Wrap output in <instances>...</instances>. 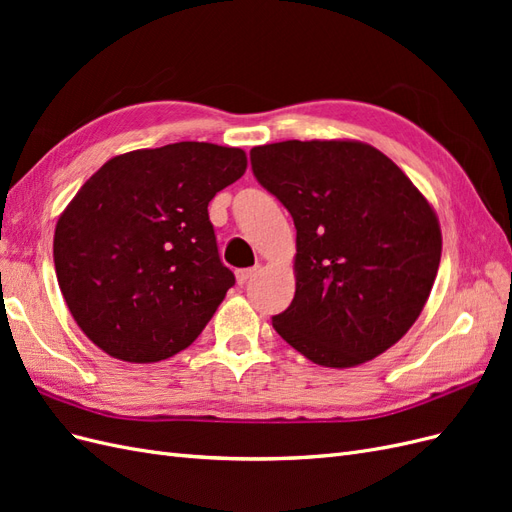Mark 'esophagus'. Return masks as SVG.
Segmentation results:
<instances>
[{
	"instance_id": "obj_1",
	"label": "esophagus",
	"mask_w": 512,
	"mask_h": 512,
	"mask_svg": "<svg viewBox=\"0 0 512 512\" xmlns=\"http://www.w3.org/2000/svg\"><path fill=\"white\" fill-rule=\"evenodd\" d=\"M258 273V267H252V269H239L237 271V284L243 286L252 280V277Z\"/></svg>"
}]
</instances>
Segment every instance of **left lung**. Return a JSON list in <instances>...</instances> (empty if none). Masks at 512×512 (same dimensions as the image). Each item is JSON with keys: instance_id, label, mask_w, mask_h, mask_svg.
<instances>
[{"instance_id": "left-lung-1", "label": "left lung", "mask_w": 512, "mask_h": 512, "mask_svg": "<svg viewBox=\"0 0 512 512\" xmlns=\"http://www.w3.org/2000/svg\"><path fill=\"white\" fill-rule=\"evenodd\" d=\"M250 158L297 228V290L273 329L322 367L376 359L408 333L436 282V211L404 170L361 141H284Z\"/></svg>"}]
</instances>
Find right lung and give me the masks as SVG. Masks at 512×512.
<instances>
[{
    "label": "right lung",
    "mask_w": 512,
    "mask_h": 512,
    "mask_svg": "<svg viewBox=\"0 0 512 512\" xmlns=\"http://www.w3.org/2000/svg\"><path fill=\"white\" fill-rule=\"evenodd\" d=\"M245 168L243 149L183 141L121 153L83 183L57 220L53 260L100 350L158 363L203 333L235 284L207 207Z\"/></svg>",
    "instance_id": "obj_1"
}]
</instances>
